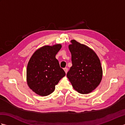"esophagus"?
Listing matches in <instances>:
<instances>
[{
	"label": "esophagus",
	"mask_w": 125,
	"mask_h": 125,
	"mask_svg": "<svg viewBox=\"0 0 125 125\" xmlns=\"http://www.w3.org/2000/svg\"><path fill=\"white\" fill-rule=\"evenodd\" d=\"M64 71H65V73H68V68H64Z\"/></svg>",
	"instance_id": "esophagus-1"
}]
</instances>
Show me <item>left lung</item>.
Returning a JSON list of instances; mask_svg holds the SVG:
<instances>
[{"instance_id": "left-lung-1", "label": "left lung", "mask_w": 125, "mask_h": 125, "mask_svg": "<svg viewBox=\"0 0 125 125\" xmlns=\"http://www.w3.org/2000/svg\"><path fill=\"white\" fill-rule=\"evenodd\" d=\"M69 49L73 65L67 77L76 91L81 94L91 92L99 85L103 69L99 57L94 50L75 40H71Z\"/></svg>"}]
</instances>
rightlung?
Segmentation results:
<instances>
[{
	"mask_svg": "<svg viewBox=\"0 0 125 125\" xmlns=\"http://www.w3.org/2000/svg\"><path fill=\"white\" fill-rule=\"evenodd\" d=\"M62 48L61 44L44 46L34 52L28 63L26 79L29 87L41 96L54 91L55 85L65 75L55 56Z\"/></svg>",
	"mask_w": 125,
	"mask_h": 125,
	"instance_id": "obj_1",
	"label": "right lung"
}]
</instances>
